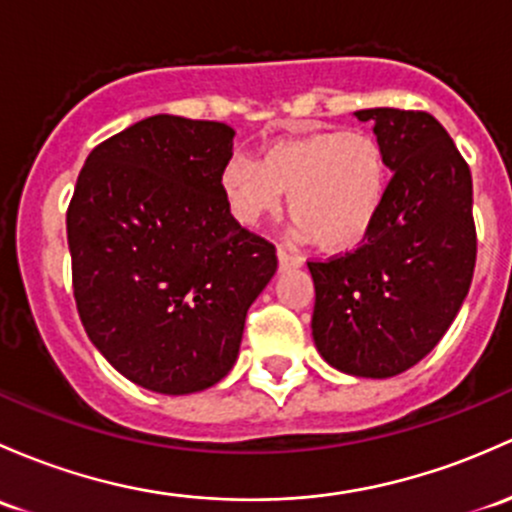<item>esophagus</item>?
Here are the masks:
<instances>
[{
  "label": "esophagus",
  "instance_id": "1",
  "mask_svg": "<svg viewBox=\"0 0 512 512\" xmlns=\"http://www.w3.org/2000/svg\"><path fill=\"white\" fill-rule=\"evenodd\" d=\"M277 260H279V267H282V270H287V267L304 265V260H301L299 255H292V252H287L284 247H277Z\"/></svg>",
  "mask_w": 512,
  "mask_h": 512
}]
</instances>
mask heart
Instances as JSON below:
<instances>
[{"instance_id":"obj_1","label":"heart","mask_w":512,"mask_h":512,"mask_svg":"<svg viewBox=\"0 0 512 512\" xmlns=\"http://www.w3.org/2000/svg\"><path fill=\"white\" fill-rule=\"evenodd\" d=\"M390 161L365 129H316L274 139L260 159L235 154L220 171L228 211L245 228L277 213L282 193L301 238L326 252L360 245L383 213Z\"/></svg>"}]
</instances>
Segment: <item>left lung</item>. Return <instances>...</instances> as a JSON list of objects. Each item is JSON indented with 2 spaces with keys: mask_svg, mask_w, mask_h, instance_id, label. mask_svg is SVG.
Instances as JSON below:
<instances>
[{
  "mask_svg": "<svg viewBox=\"0 0 512 512\" xmlns=\"http://www.w3.org/2000/svg\"><path fill=\"white\" fill-rule=\"evenodd\" d=\"M392 181L363 245L309 262L316 289L311 336L331 368L392 378L417 365L449 331L476 267L471 171L427 112L375 107Z\"/></svg>",
  "mask_w": 512,
  "mask_h": 512,
  "instance_id": "left-lung-1",
  "label": "left lung"
}]
</instances>
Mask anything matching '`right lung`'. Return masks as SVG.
Here are the masks:
<instances>
[{"instance_id":"1","label":"right lung","mask_w":512,"mask_h":512,"mask_svg":"<svg viewBox=\"0 0 512 512\" xmlns=\"http://www.w3.org/2000/svg\"><path fill=\"white\" fill-rule=\"evenodd\" d=\"M235 129L154 115L85 159L68 206L80 321L144 390L191 395L225 378L245 316L277 272L220 191Z\"/></svg>"}]
</instances>
